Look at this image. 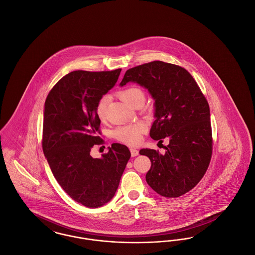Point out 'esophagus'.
I'll return each mask as SVG.
<instances>
[{"label":"esophagus","mask_w":255,"mask_h":255,"mask_svg":"<svg viewBox=\"0 0 255 255\" xmlns=\"http://www.w3.org/2000/svg\"><path fill=\"white\" fill-rule=\"evenodd\" d=\"M130 152H131L132 157H135V156L138 155V150L135 149V148H131V149H130Z\"/></svg>","instance_id":"34e87169"}]
</instances>
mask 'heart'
<instances>
[{"label": "heart", "mask_w": 255, "mask_h": 255, "mask_svg": "<svg viewBox=\"0 0 255 255\" xmlns=\"http://www.w3.org/2000/svg\"><path fill=\"white\" fill-rule=\"evenodd\" d=\"M120 97L124 102H126L128 105L133 107L136 103L143 101L145 99L144 92L141 88L136 86H130L120 92ZM109 98L107 96H103L100 97V99L97 102L96 112L97 117L103 121L106 118V108L108 104ZM145 125L141 122H137L134 124L129 125H122L119 126L115 131L114 135L115 137L129 145H135L137 144L141 139V134L145 132Z\"/></svg>", "instance_id": "obj_1"}]
</instances>
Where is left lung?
<instances>
[{
  "mask_svg": "<svg viewBox=\"0 0 255 255\" xmlns=\"http://www.w3.org/2000/svg\"><path fill=\"white\" fill-rule=\"evenodd\" d=\"M134 82L155 99L150 136L162 142L165 153L141 149L151 160L146 182L158 194L177 198L190 191L206 174L212 155L209 105L192 75L178 65L153 61L129 69L121 86Z\"/></svg>",
  "mask_w": 255,
  "mask_h": 255,
  "instance_id": "8db88e82",
  "label": "left lung"
}]
</instances>
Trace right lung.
<instances>
[{"label":"right lung","instance_id":"right-lung-1","mask_svg":"<svg viewBox=\"0 0 255 255\" xmlns=\"http://www.w3.org/2000/svg\"><path fill=\"white\" fill-rule=\"evenodd\" d=\"M122 69L74 71L53 86L44 109L42 147L51 172L64 191L91 208L115 196L131 157L127 146L113 143L100 158L91 149L103 143L96 107L117 83Z\"/></svg>","mask_w":255,"mask_h":255}]
</instances>
